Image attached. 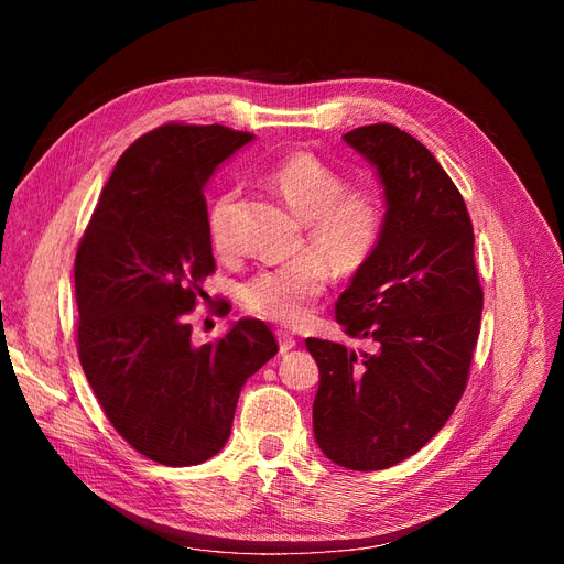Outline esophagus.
Segmentation results:
<instances>
[{
  "label": "esophagus",
  "instance_id": "obj_1",
  "mask_svg": "<svg viewBox=\"0 0 564 564\" xmlns=\"http://www.w3.org/2000/svg\"><path fill=\"white\" fill-rule=\"evenodd\" d=\"M275 336H278V344H280V352H289V350H292V348L296 346V338H294L292 334H286V332L278 329Z\"/></svg>",
  "mask_w": 564,
  "mask_h": 564
}]
</instances>
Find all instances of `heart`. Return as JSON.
<instances>
[{
	"label": "heart",
	"instance_id": "1",
	"mask_svg": "<svg viewBox=\"0 0 564 564\" xmlns=\"http://www.w3.org/2000/svg\"><path fill=\"white\" fill-rule=\"evenodd\" d=\"M268 181L305 224V251L313 259L253 272L240 286V301L256 317L299 327L327 289V267L336 275H352L369 263L383 235V204L367 187H346L344 176L313 152L280 160ZM237 199L240 193L226 191L212 204L209 237L216 251L235 249Z\"/></svg>",
	"mask_w": 564,
	"mask_h": 564
}]
</instances>
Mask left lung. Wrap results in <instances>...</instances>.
Instances as JSON below:
<instances>
[{
    "mask_svg": "<svg viewBox=\"0 0 564 564\" xmlns=\"http://www.w3.org/2000/svg\"><path fill=\"white\" fill-rule=\"evenodd\" d=\"M344 141L377 166L383 235L336 301V322L371 352L305 338L319 367L313 431L350 470H383L433 440L464 395L480 334L475 235L458 187L431 150L392 124Z\"/></svg>",
    "mask_w": 564,
    "mask_h": 564,
    "instance_id": "left-lung-1",
    "label": "left lung"
}]
</instances>
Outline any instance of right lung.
I'll list each match as a JSON object with an SVG mask.
<instances>
[{
    "mask_svg": "<svg viewBox=\"0 0 564 564\" xmlns=\"http://www.w3.org/2000/svg\"><path fill=\"white\" fill-rule=\"evenodd\" d=\"M251 139L220 124L148 131L117 160L77 247L82 369L112 429L162 466L224 449L242 386L278 352L261 319L204 346L187 322L216 270L204 185Z\"/></svg>",
    "mask_w": 564,
    "mask_h": 564,
    "instance_id": "add662e5",
    "label": "right lung"
}]
</instances>
